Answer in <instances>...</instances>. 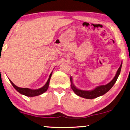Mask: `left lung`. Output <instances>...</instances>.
<instances>
[{
  "instance_id": "8db88e82",
  "label": "left lung",
  "mask_w": 130,
  "mask_h": 130,
  "mask_svg": "<svg viewBox=\"0 0 130 130\" xmlns=\"http://www.w3.org/2000/svg\"><path fill=\"white\" fill-rule=\"evenodd\" d=\"M122 67V63L121 64L120 67H119L118 71H117L116 75L114 77V78L112 79V80L109 83H108L106 85H102V86H98L96 88H95V89L90 90V91H86V90H82L78 89L77 88H76L75 86L73 85L72 83V77H70V81L72 83H71V88H72V90H73L74 93L76 95L79 96L84 98L86 99H94L104 94H105L106 92L109 91L111 89L112 87L113 86V85L115 84V83L116 82L117 79H118L119 75L120 74L121 69Z\"/></svg>"
}]
</instances>
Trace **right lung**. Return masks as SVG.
<instances>
[{
  "instance_id": "1",
  "label": "right lung",
  "mask_w": 130,
  "mask_h": 130,
  "mask_svg": "<svg viewBox=\"0 0 130 130\" xmlns=\"http://www.w3.org/2000/svg\"><path fill=\"white\" fill-rule=\"evenodd\" d=\"M51 74H52V73H51L50 75L48 80H47L46 84L44 85L43 87H42V88L38 89H36V90L30 89H28V88H19V87L16 86L15 85H14L13 82H12L10 80H9L10 82V83H11V84L12 85V86L14 87V88H15L18 92H19V93L21 94H22V95L26 96L32 97V96H35L41 95V94L44 93L45 91H47L48 88L49 83H50V80Z\"/></svg>"
}]
</instances>
